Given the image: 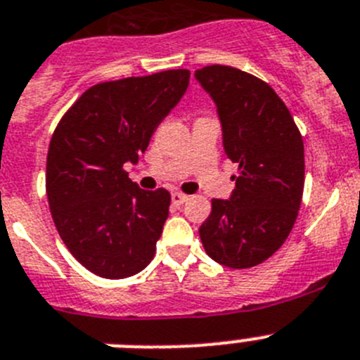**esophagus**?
Instances as JSON below:
<instances>
[{
  "label": "esophagus",
  "mask_w": 360,
  "mask_h": 360,
  "mask_svg": "<svg viewBox=\"0 0 360 360\" xmlns=\"http://www.w3.org/2000/svg\"><path fill=\"white\" fill-rule=\"evenodd\" d=\"M187 198H189V196L184 195V193H178V191L171 193V200H173L174 205H182V203L187 202Z\"/></svg>",
  "instance_id": "esophagus-1"
}]
</instances>
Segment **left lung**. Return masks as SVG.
<instances>
[{"label":"left lung","mask_w":360,"mask_h":360,"mask_svg":"<svg viewBox=\"0 0 360 360\" xmlns=\"http://www.w3.org/2000/svg\"><path fill=\"white\" fill-rule=\"evenodd\" d=\"M196 79L211 94L227 157L238 164L231 200L212 198L200 227L203 249L229 269H250L285 243L304 187L303 136L270 84L224 65L203 66Z\"/></svg>","instance_id":"8db88e82"}]
</instances>
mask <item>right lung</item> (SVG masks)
<instances>
[{"label": "right lung", "instance_id": "1", "mask_svg": "<svg viewBox=\"0 0 360 360\" xmlns=\"http://www.w3.org/2000/svg\"><path fill=\"white\" fill-rule=\"evenodd\" d=\"M189 70L91 86L66 110L46 157V196L57 232L84 269L122 279L149 265L169 214V191L129 180L149 139L186 94Z\"/></svg>", "mask_w": 360, "mask_h": 360}]
</instances>
